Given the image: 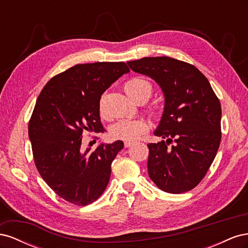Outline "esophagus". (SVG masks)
<instances>
[{
	"mask_svg": "<svg viewBox=\"0 0 248 248\" xmlns=\"http://www.w3.org/2000/svg\"><path fill=\"white\" fill-rule=\"evenodd\" d=\"M132 144H133V142H131V141H125V142H124V146H125L126 148H129L130 146H132Z\"/></svg>",
	"mask_w": 248,
	"mask_h": 248,
	"instance_id": "esophagus-1",
	"label": "esophagus"
}]
</instances>
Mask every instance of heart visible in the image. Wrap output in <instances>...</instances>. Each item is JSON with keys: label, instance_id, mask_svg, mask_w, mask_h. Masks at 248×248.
<instances>
[{"label": "heart", "instance_id": "heart-1", "mask_svg": "<svg viewBox=\"0 0 248 248\" xmlns=\"http://www.w3.org/2000/svg\"><path fill=\"white\" fill-rule=\"evenodd\" d=\"M124 91L133 101L148 100L152 94L150 82L140 78H133L125 82ZM148 130V124L144 120H120L111 127V136L117 140L134 141Z\"/></svg>", "mask_w": 248, "mask_h": 248}]
</instances>
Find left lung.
I'll return each instance as SVG.
<instances>
[{
    "label": "left lung",
    "instance_id": "left-lung-1",
    "mask_svg": "<svg viewBox=\"0 0 248 248\" xmlns=\"http://www.w3.org/2000/svg\"><path fill=\"white\" fill-rule=\"evenodd\" d=\"M127 64L155 80L164 96L154 134L166 140L148 144L149 177L166 192L189 191L205 177L219 148L220 102L207 78L191 64L170 57H146Z\"/></svg>",
    "mask_w": 248,
    "mask_h": 248
}]
</instances>
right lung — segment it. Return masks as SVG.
Masks as SVG:
<instances>
[{"mask_svg":"<svg viewBox=\"0 0 248 248\" xmlns=\"http://www.w3.org/2000/svg\"><path fill=\"white\" fill-rule=\"evenodd\" d=\"M130 70L123 62L78 64L42 89L29 122L36 168L59 197L89 205L106 190L122 140L81 150L82 132H102L101 95Z\"/></svg>","mask_w":248,"mask_h":248,"instance_id":"right-lung-1","label":"right lung"}]
</instances>
